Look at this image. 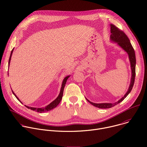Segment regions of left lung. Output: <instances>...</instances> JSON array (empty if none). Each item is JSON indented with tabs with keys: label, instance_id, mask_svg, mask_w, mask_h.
I'll use <instances>...</instances> for the list:
<instances>
[{
	"label": "left lung",
	"instance_id": "obj_1",
	"mask_svg": "<svg viewBox=\"0 0 147 147\" xmlns=\"http://www.w3.org/2000/svg\"><path fill=\"white\" fill-rule=\"evenodd\" d=\"M111 39L115 42H117L118 44L121 47L123 50L128 54L129 60L130 62L131 65V82L130 84V86L126 93L124 95L122 98H121L117 102L114 103H94L88 99V102H89L91 105L94 106V107H98L100 109H109L115 106V105L121 103L122 100H124L125 97L129 94V93L131 92L136 77V55L135 52L133 47H132L130 40L126 34L123 32V30L119 29L118 27L115 26L113 24H111Z\"/></svg>",
	"mask_w": 147,
	"mask_h": 147
}]
</instances>
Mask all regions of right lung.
I'll return each mask as SVG.
<instances>
[{"label":"right lung","instance_id":"right-lung-1","mask_svg":"<svg viewBox=\"0 0 147 147\" xmlns=\"http://www.w3.org/2000/svg\"><path fill=\"white\" fill-rule=\"evenodd\" d=\"M13 49L11 51V54H10V58H9V64H10V60H11V55H12V53H13ZM70 76H68L67 77H66L63 81V82H62V87H61V91H60V93L59 94V96H58L57 98L54 100L53 102H51L50 105H48V106H47L46 107H42V108H34V107H28V106H25L28 109H30L33 111H35L36 112H38V113H43V112H45V111H50L54 108H55L59 104V103L61 102L62 99V96H63V90H64V88H65V84L66 83V81L68 79V78ZM13 93L14 94V96L16 97V98L21 103V102L19 100V99L17 97V96L15 94V93H14L13 91Z\"/></svg>","mask_w":147,"mask_h":147}]
</instances>
